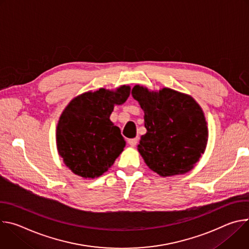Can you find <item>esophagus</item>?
<instances>
[{
    "mask_svg": "<svg viewBox=\"0 0 249 249\" xmlns=\"http://www.w3.org/2000/svg\"><path fill=\"white\" fill-rule=\"evenodd\" d=\"M128 143L131 147H136L138 144V138H134V139H129Z\"/></svg>",
    "mask_w": 249,
    "mask_h": 249,
    "instance_id": "obj_1",
    "label": "esophagus"
}]
</instances>
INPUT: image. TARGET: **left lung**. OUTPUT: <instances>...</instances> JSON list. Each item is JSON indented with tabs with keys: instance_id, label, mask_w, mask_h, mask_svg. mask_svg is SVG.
<instances>
[{
	"instance_id": "8db88e82",
	"label": "left lung",
	"mask_w": 249,
	"mask_h": 249,
	"mask_svg": "<svg viewBox=\"0 0 249 249\" xmlns=\"http://www.w3.org/2000/svg\"><path fill=\"white\" fill-rule=\"evenodd\" d=\"M132 96L145 113L147 133L141 137L138 151L146 164L162 177L190 171L208 142L200 105L192 96L167 88L150 91L136 85Z\"/></svg>"
}]
</instances>
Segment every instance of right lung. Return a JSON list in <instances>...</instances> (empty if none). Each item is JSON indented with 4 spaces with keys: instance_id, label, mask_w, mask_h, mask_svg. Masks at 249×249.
I'll return each instance as SVG.
<instances>
[{
    "instance_id": "add662e5",
    "label": "right lung",
    "mask_w": 249,
    "mask_h": 249,
    "mask_svg": "<svg viewBox=\"0 0 249 249\" xmlns=\"http://www.w3.org/2000/svg\"><path fill=\"white\" fill-rule=\"evenodd\" d=\"M130 87L99 89L78 95L62 112L56 143L64 163L84 178L99 177L114 163L126 142L109 117L114 105L124 103Z\"/></svg>"
}]
</instances>
